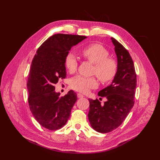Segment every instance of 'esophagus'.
<instances>
[{"label": "esophagus", "instance_id": "1", "mask_svg": "<svg viewBox=\"0 0 160 160\" xmlns=\"http://www.w3.org/2000/svg\"><path fill=\"white\" fill-rule=\"evenodd\" d=\"M78 98H84V96L82 94H81V93H78Z\"/></svg>", "mask_w": 160, "mask_h": 160}]
</instances>
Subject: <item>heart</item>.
Wrapping results in <instances>:
<instances>
[{
  "label": "heart",
  "instance_id": "1",
  "mask_svg": "<svg viewBox=\"0 0 160 160\" xmlns=\"http://www.w3.org/2000/svg\"><path fill=\"white\" fill-rule=\"evenodd\" d=\"M81 54L85 60L94 64L93 74L96 75L100 82L107 83L113 80L118 71V62L115 59L109 57V52L100 44H91L81 51ZM64 64L70 73H74L78 68L76 56L69 53L64 59ZM98 82L94 77L87 78L77 76L71 80L73 89L86 93L91 88L97 87Z\"/></svg>",
  "mask_w": 160,
  "mask_h": 160
}]
</instances>
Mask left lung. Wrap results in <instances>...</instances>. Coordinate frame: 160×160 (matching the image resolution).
Masks as SVG:
<instances>
[{"instance_id":"1","label":"left lung","mask_w":160,"mask_h":160,"mask_svg":"<svg viewBox=\"0 0 160 160\" xmlns=\"http://www.w3.org/2000/svg\"><path fill=\"white\" fill-rule=\"evenodd\" d=\"M111 40L118 58V71L110 85L98 92V96L105 97L107 100L101 104L98 99H89V122L95 131L102 133L111 132L124 122L134 105L137 85L130 54L118 40L113 38Z\"/></svg>"}]
</instances>
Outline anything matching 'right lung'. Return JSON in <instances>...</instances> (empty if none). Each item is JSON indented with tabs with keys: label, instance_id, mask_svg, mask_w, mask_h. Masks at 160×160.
<instances>
[{
	"label": "right lung",
	"instance_id": "right-lung-1",
	"mask_svg": "<svg viewBox=\"0 0 160 160\" xmlns=\"http://www.w3.org/2000/svg\"><path fill=\"white\" fill-rule=\"evenodd\" d=\"M86 38L54 34L40 46L32 60L27 84L29 106L36 121L49 130H58L67 123L78 99L73 90L60 97L54 85L60 78H66L64 59L69 51Z\"/></svg>",
	"mask_w": 160,
	"mask_h": 160
}]
</instances>
